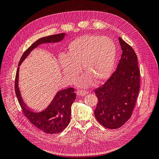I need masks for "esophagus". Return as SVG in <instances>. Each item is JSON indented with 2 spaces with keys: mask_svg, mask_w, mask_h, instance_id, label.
Wrapping results in <instances>:
<instances>
[{
  "mask_svg": "<svg viewBox=\"0 0 159 159\" xmlns=\"http://www.w3.org/2000/svg\"><path fill=\"white\" fill-rule=\"evenodd\" d=\"M89 92L88 91H85V90H78L77 91V94H78L79 96H84L85 95H87Z\"/></svg>",
  "mask_w": 159,
  "mask_h": 159,
  "instance_id": "34e87169",
  "label": "esophagus"
}]
</instances>
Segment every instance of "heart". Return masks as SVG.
Wrapping results in <instances>:
<instances>
[{
	"instance_id": "obj_1",
	"label": "heart",
	"mask_w": 159,
	"mask_h": 159,
	"mask_svg": "<svg viewBox=\"0 0 159 159\" xmlns=\"http://www.w3.org/2000/svg\"><path fill=\"white\" fill-rule=\"evenodd\" d=\"M116 47L109 38L84 35L75 38L68 46L67 54L59 56V61L66 78L73 80L81 64L84 74L77 83L81 87L90 84L91 79L99 83L107 79L113 69Z\"/></svg>"
}]
</instances>
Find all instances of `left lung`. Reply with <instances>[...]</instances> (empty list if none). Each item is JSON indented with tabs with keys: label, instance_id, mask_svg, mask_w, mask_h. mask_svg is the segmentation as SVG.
<instances>
[{
	"label": "left lung",
	"instance_id": "obj_1",
	"mask_svg": "<svg viewBox=\"0 0 159 159\" xmlns=\"http://www.w3.org/2000/svg\"><path fill=\"white\" fill-rule=\"evenodd\" d=\"M119 41L122 54L117 69L106 82L95 89L98 99L95 117L110 129L121 127L131 117L140 88L137 56L121 37Z\"/></svg>",
	"mask_w": 159,
	"mask_h": 159
}]
</instances>
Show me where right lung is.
<instances>
[{"label": "right lung", "instance_id": "1", "mask_svg": "<svg viewBox=\"0 0 159 159\" xmlns=\"http://www.w3.org/2000/svg\"><path fill=\"white\" fill-rule=\"evenodd\" d=\"M66 36L65 33L43 37L36 40L24 52L19 61L18 68L15 78V92L18 101L24 115L38 129L48 134H56L64 130L70 122L71 107L76 98L75 89L69 88L57 91L54 99L46 109L42 111H34L28 108L21 98L18 88L19 66L30 53L38 46L45 43H56L61 41Z\"/></svg>", "mask_w": 159, "mask_h": 159}]
</instances>
